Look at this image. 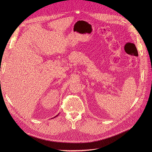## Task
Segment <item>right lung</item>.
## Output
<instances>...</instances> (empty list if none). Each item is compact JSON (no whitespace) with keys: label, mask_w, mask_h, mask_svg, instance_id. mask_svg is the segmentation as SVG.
<instances>
[{"label":"right lung","mask_w":152,"mask_h":152,"mask_svg":"<svg viewBox=\"0 0 152 152\" xmlns=\"http://www.w3.org/2000/svg\"><path fill=\"white\" fill-rule=\"evenodd\" d=\"M58 115H59V114H58V115H56V116H55V117H57V116H58ZM55 117H53V118H55Z\"/></svg>","instance_id":"right-lung-1"}]
</instances>
